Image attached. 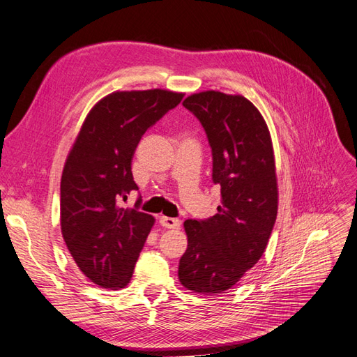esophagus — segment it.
<instances>
[{"label": "esophagus", "mask_w": 357, "mask_h": 357, "mask_svg": "<svg viewBox=\"0 0 357 357\" xmlns=\"http://www.w3.org/2000/svg\"><path fill=\"white\" fill-rule=\"evenodd\" d=\"M159 223L167 229H178L180 228V220L174 218H167V215H162L159 219Z\"/></svg>", "instance_id": "obj_1"}]
</instances>
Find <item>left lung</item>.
I'll list each match as a JSON object with an SVG mask.
<instances>
[{
  "mask_svg": "<svg viewBox=\"0 0 357 357\" xmlns=\"http://www.w3.org/2000/svg\"><path fill=\"white\" fill-rule=\"evenodd\" d=\"M183 105L202 123L213 150L218 213L186 220L178 280L199 295L223 294L262 257L278 210L275 158L264 116L243 95L192 93Z\"/></svg>",
  "mask_w": 357,
  "mask_h": 357,
  "instance_id": "1",
  "label": "left lung"
}]
</instances>
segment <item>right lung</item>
I'll return each mask as SVG.
<instances>
[{
	"mask_svg": "<svg viewBox=\"0 0 357 357\" xmlns=\"http://www.w3.org/2000/svg\"><path fill=\"white\" fill-rule=\"evenodd\" d=\"M183 96L116 91L92 107L74 139L61 177V232L75 265L100 287L122 289L132 277L155 218L119 201L138 189L131 164L139 139Z\"/></svg>",
	"mask_w": 357,
	"mask_h": 357,
	"instance_id": "add662e5",
	"label": "right lung"
}]
</instances>
